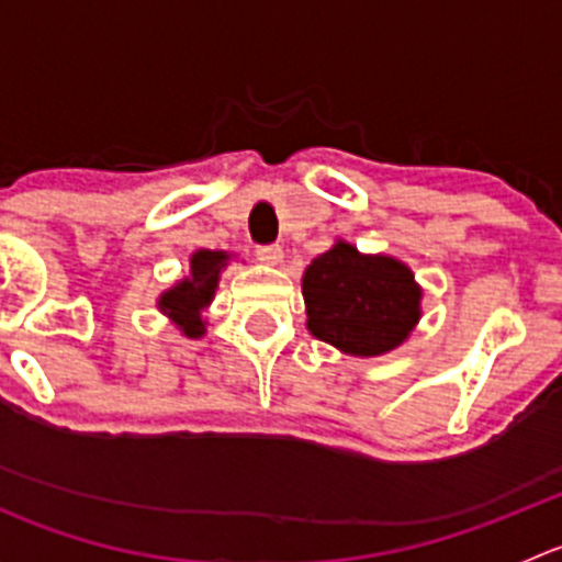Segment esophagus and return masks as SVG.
I'll use <instances>...</instances> for the list:
<instances>
[{
    "mask_svg": "<svg viewBox=\"0 0 562 562\" xmlns=\"http://www.w3.org/2000/svg\"><path fill=\"white\" fill-rule=\"evenodd\" d=\"M258 260L266 266H280L282 263V247L280 245H266V247H258Z\"/></svg>",
    "mask_w": 562,
    "mask_h": 562,
    "instance_id": "esophagus-1",
    "label": "esophagus"
}]
</instances>
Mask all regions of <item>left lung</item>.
<instances>
[{
	"label": "left lung",
	"mask_w": 562,
	"mask_h": 562,
	"mask_svg": "<svg viewBox=\"0 0 562 562\" xmlns=\"http://www.w3.org/2000/svg\"><path fill=\"white\" fill-rule=\"evenodd\" d=\"M307 328L350 356H383L400 348L422 317V288L402 260L361 255L337 241L302 277Z\"/></svg>",
	"instance_id": "8db88e82"
}]
</instances>
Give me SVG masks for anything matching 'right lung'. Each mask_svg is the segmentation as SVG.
I'll return each mask as SVG.
<instances>
[{"instance_id": "obj_1", "label": "right lung", "mask_w": 562, "mask_h": 562, "mask_svg": "<svg viewBox=\"0 0 562 562\" xmlns=\"http://www.w3.org/2000/svg\"><path fill=\"white\" fill-rule=\"evenodd\" d=\"M228 260L231 255L223 252V249H198L190 258V277L179 280L157 299L160 313L171 317L184 337L198 339L206 334L203 310L212 304L220 271L228 266Z\"/></svg>"}]
</instances>
